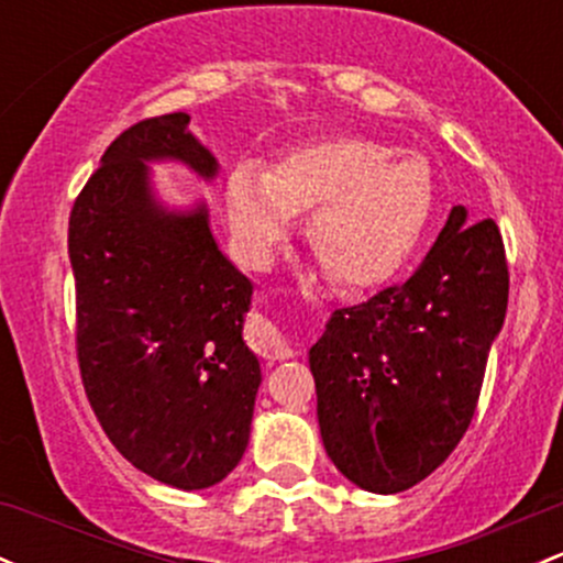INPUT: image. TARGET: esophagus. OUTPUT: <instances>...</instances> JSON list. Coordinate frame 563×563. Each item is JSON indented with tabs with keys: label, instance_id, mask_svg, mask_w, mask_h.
Returning a JSON list of instances; mask_svg holds the SVG:
<instances>
[{
	"label": "esophagus",
	"instance_id": "34e87169",
	"mask_svg": "<svg viewBox=\"0 0 563 563\" xmlns=\"http://www.w3.org/2000/svg\"><path fill=\"white\" fill-rule=\"evenodd\" d=\"M251 336H253V347L262 352L264 357H272V361H286V357L294 355L286 333L277 329L272 320H258V323L253 325Z\"/></svg>",
	"mask_w": 563,
	"mask_h": 563
}]
</instances>
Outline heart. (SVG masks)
<instances>
[{"mask_svg":"<svg viewBox=\"0 0 563 563\" xmlns=\"http://www.w3.org/2000/svg\"><path fill=\"white\" fill-rule=\"evenodd\" d=\"M227 216L238 249L267 264L299 211L307 240L342 286H379L417 249L435 178L417 152H393L361 133H325L296 144L264 170L243 159L227 176Z\"/></svg>","mask_w":563,"mask_h":563,"instance_id":"heart-1","label":"heart"}]
</instances>
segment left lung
I'll return each instance as SVG.
<instances>
[{
	"label": "left lung",
	"instance_id": "left-lung-1",
	"mask_svg": "<svg viewBox=\"0 0 563 563\" xmlns=\"http://www.w3.org/2000/svg\"><path fill=\"white\" fill-rule=\"evenodd\" d=\"M508 310V264L492 219L454 206L400 286L331 314L310 350L320 438L344 478L411 489L471 424Z\"/></svg>",
	"mask_w": 563,
	"mask_h": 563
}]
</instances>
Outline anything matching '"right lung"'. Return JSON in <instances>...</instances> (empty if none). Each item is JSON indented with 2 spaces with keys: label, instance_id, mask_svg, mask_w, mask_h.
<instances>
[{
  "label": "right lung",
  "instance_id": "add662e5",
  "mask_svg": "<svg viewBox=\"0 0 563 563\" xmlns=\"http://www.w3.org/2000/svg\"><path fill=\"white\" fill-rule=\"evenodd\" d=\"M152 163L219 176L187 111L111 141L69 219L77 357L117 452L159 484L195 492L224 481L249 446L262 385L243 339L253 283L216 243L206 202H159Z\"/></svg>",
  "mask_w": 563,
  "mask_h": 563
}]
</instances>
